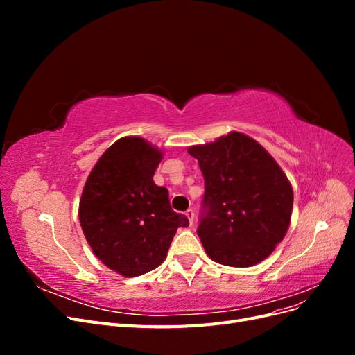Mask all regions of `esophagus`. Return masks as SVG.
Listing matches in <instances>:
<instances>
[{
    "label": "esophagus",
    "instance_id": "34e87169",
    "mask_svg": "<svg viewBox=\"0 0 355 355\" xmlns=\"http://www.w3.org/2000/svg\"><path fill=\"white\" fill-rule=\"evenodd\" d=\"M185 216L188 218V220H189V225L194 223V218H196V213H194V210H192V209L187 210V211H185Z\"/></svg>",
    "mask_w": 355,
    "mask_h": 355
}]
</instances>
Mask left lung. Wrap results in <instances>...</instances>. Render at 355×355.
<instances>
[{
  "label": "left lung",
  "mask_w": 355,
  "mask_h": 355,
  "mask_svg": "<svg viewBox=\"0 0 355 355\" xmlns=\"http://www.w3.org/2000/svg\"><path fill=\"white\" fill-rule=\"evenodd\" d=\"M204 176L198 237L211 261L237 268L270 256L288 230L293 189L254 139L239 132L188 148Z\"/></svg>",
  "instance_id": "obj_1"
}]
</instances>
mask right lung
I'll return each mask as SVG.
<instances>
[{
	"mask_svg": "<svg viewBox=\"0 0 355 355\" xmlns=\"http://www.w3.org/2000/svg\"><path fill=\"white\" fill-rule=\"evenodd\" d=\"M163 153L139 136L112 144L94 164L80 200V223L93 253L124 277L164 262L178 228L189 225L171 210L168 191L154 182Z\"/></svg>",
	"mask_w": 355,
	"mask_h": 355,
	"instance_id": "right-lung-1",
	"label": "right lung"
}]
</instances>
